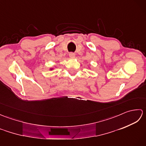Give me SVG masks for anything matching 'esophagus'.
<instances>
[{"mask_svg": "<svg viewBox=\"0 0 146 146\" xmlns=\"http://www.w3.org/2000/svg\"><path fill=\"white\" fill-rule=\"evenodd\" d=\"M69 56L70 58H75V54H74L73 52H70V53H69Z\"/></svg>", "mask_w": 146, "mask_h": 146, "instance_id": "1", "label": "esophagus"}]
</instances>
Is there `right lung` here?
<instances>
[{
	"label": "right lung",
	"instance_id": "1",
	"mask_svg": "<svg viewBox=\"0 0 146 146\" xmlns=\"http://www.w3.org/2000/svg\"><path fill=\"white\" fill-rule=\"evenodd\" d=\"M49 70H54V68H49Z\"/></svg>",
	"mask_w": 146,
	"mask_h": 146
}]
</instances>
